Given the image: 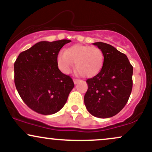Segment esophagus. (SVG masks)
I'll return each instance as SVG.
<instances>
[{"label": "esophagus", "instance_id": "obj_1", "mask_svg": "<svg viewBox=\"0 0 152 152\" xmlns=\"http://www.w3.org/2000/svg\"><path fill=\"white\" fill-rule=\"evenodd\" d=\"M78 81H79V80L77 79V78H74V82L75 84H76V83L78 82Z\"/></svg>", "mask_w": 152, "mask_h": 152}]
</instances>
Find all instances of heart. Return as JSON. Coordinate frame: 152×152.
<instances>
[{
  "label": "heart",
  "mask_w": 152,
  "mask_h": 152,
  "mask_svg": "<svg viewBox=\"0 0 152 152\" xmlns=\"http://www.w3.org/2000/svg\"><path fill=\"white\" fill-rule=\"evenodd\" d=\"M57 61L59 69L64 74L70 72L76 62V69L79 74L86 77H93L102 69L104 54L97 47L76 44L60 52Z\"/></svg>",
  "instance_id": "b5f03b06"
}]
</instances>
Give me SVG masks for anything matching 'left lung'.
I'll return each mask as SVG.
<instances>
[{
	"label": "left lung",
	"instance_id": "obj_1",
	"mask_svg": "<svg viewBox=\"0 0 152 152\" xmlns=\"http://www.w3.org/2000/svg\"><path fill=\"white\" fill-rule=\"evenodd\" d=\"M104 54L102 69L86 80L84 104L91 114L109 118L117 114L129 99L133 86V66L124 53L102 42L94 43Z\"/></svg>",
	"mask_w": 152,
	"mask_h": 152
}]
</instances>
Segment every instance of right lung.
<instances>
[{
    "instance_id": "obj_1",
    "label": "right lung",
    "mask_w": 152,
    "mask_h": 152,
    "mask_svg": "<svg viewBox=\"0 0 152 152\" xmlns=\"http://www.w3.org/2000/svg\"><path fill=\"white\" fill-rule=\"evenodd\" d=\"M66 39L41 41L19 54L14 63V82L24 103L38 114H53L65 105L74 86L70 76L58 69V55Z\"/></svg>"
}]
</instances>
